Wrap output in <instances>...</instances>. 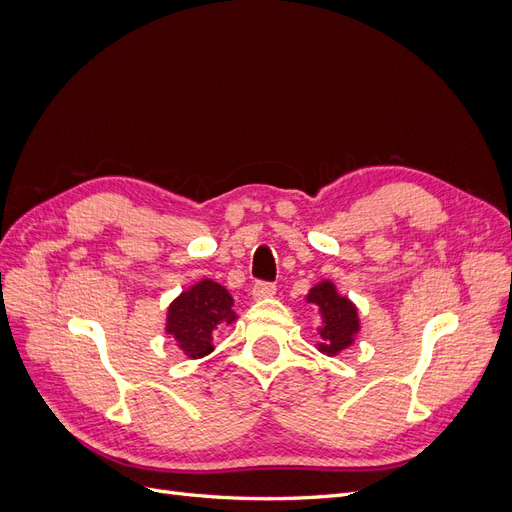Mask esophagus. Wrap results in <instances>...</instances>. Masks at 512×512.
<instances>
[{"instance_id":"34e87169","label":"esophagus","mask_w":512,"mask_h":512,"mask_svg":"<svg viewBox=\"0 0 512 512\" xmlns=\"http://www.w3.org/2000/svg\"><path fill=\"white\" fill-rule=\"evenodd\" d=\"M275 290H277V288H275V284H271V282H256L254 288H252V297H254L256 301L269 299V297H273Z\"/></svg>"}]
</instances>
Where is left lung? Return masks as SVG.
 Returning <instances> with one entry per match:
<instances>
[{
	"label": "left lung",
	"mask_w": 512,
	"mask_h": 512,
	"mask_svg": "<svg viewBox=\"0 0 512 512\" xmlns=\"http://www.w3.org/2000/svg\"><path fill=\"white\" fill-rule=\"evenodd\" d=\"M309 303H316L322 312L324 327L320 329L322 344L320 350L327 354H337L352 344L354 333L359 331V318H356V307L339 297L331 282H322L309 290Z\"/></svg>",
	"instance_id": "1"
}]
</instances>
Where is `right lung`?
I'll list each match as a JSON object with an SVG mask.
<instances>
[{"label": "right lung", "instance_id": "right-lung-1", "mask_svg": "<svg viewBox=\"0 0 512 512\" xmlns=\"http://www.w3.org/2000/svg\"><path fill=\"white\" fill-rule=\"evenodd\" d=\"M230 307L232 297L228 290L211 280H203L185 290L168 307L166 331L177 339L185 354L200 359L213 350V329H218L220 322L230 324L235 320V312Z\"/></svg>", "mask_w": 512, "mask_h": 512}]
</instances>
